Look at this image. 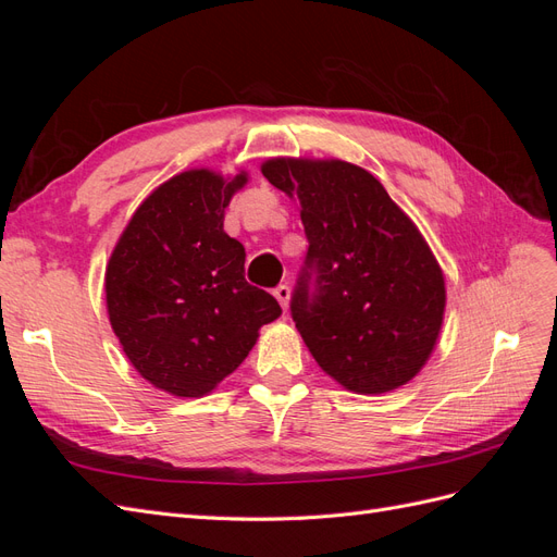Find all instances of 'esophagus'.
<instances>
[{
    "instance_id": "obj_1",
    "label": "esophagus",
    "mask_w": 557,
    "mask_h": 557,
    "mask_svg": "<svg viewBox=\"0 0 557 557\" xmlns=\"http://www.w3.org/2000/svg\"><path fill=\"white\" fill-rule=\"evenodd\" d=\"M274 297L278 299V305H281L283 309H288V307H290V297H293L290 285H278V288L274 290Z\"/></svg>"
}]
</instances>
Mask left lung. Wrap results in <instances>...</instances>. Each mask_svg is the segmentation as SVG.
I'll list each match as a JSON object with an SVG mask.
<instances>
[{
  "label": "left lung",
  "instance_id": "8db88e82",
  "mask_svg": "<svg viewBox=\"0 0 557 557\" xmlns=\"http://www.w3.org/2000/svg\"><path fill=\"white\" fill-rule=\"evenodd\" d=\"M260 170L305 223L309 256L290 309L318 367L358 395L409 383L446 311L444 272L423 234L358 164L269 158Z\"/></svg>",
  "mask_w": 557,
  "mask_h": 557
}]
</instances>
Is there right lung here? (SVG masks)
<instances>
[{"label": "right lung", "mask_w": 557, "mask_h": 557, "mask_svg": "<svg viewBox=\"0 0 557 557\" xmlns=\"http://www.w3.org/2000/svg\"><path fill=\"white\" fill-rule=\"evenodd\" d=\"M248 172L197 166L164 181L132 213L107 262L109 323L141 379L205 397L256 346L278 301L246 283L244 246L223 230Z\"/></svg>", "instance_id": "right-lung-1"}]
</instances>
